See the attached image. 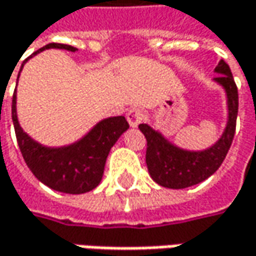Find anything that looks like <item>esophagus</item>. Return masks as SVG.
I'll return each instance as SVG.
<instances>
[{"mask_svg": "<svg viewBox=\"0 0 256 256\" xmlns=\"http://www.w3.org/2000/svg\"><path fill=\"white\" fill-rule=\"evenodd\" d=\"M126 118H128L130 128H138L142 123V120H144V112L139 108H132V110L128 111Z\"/></svg>", "mask_w": 256, "mask_h": 256, "instance_id": "34e87169", "label": "esophagus"}]
</instances>
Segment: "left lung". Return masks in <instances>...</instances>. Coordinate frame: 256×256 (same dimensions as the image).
<instances>
[{
  "mask_svg": "<svg viewBox=\"0 0 256 256\" xmlns=\"http://www.w3.org/2000/svg\"><path fill=\"white\" fill-rule=\"evenodd\" d=\"M218 76L214 78L222 86L227 96V124L221 138L204 151H188L176 146L160 132L148 124H139L146 138V166L152 180L162 188L184 189L195 186L212 176L222 164L236 132V118L239 110V95L228 64L220 60L214 70Z\"/></svg>",
  "mask_w": 256,
  "mask_h": 256,
  "instance_id": "1",
  "label": "left lung"
}]
</instances>
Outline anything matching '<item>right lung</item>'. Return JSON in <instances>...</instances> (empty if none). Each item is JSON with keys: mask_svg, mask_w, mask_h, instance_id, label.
<instances>
[{"mask_svg": "<svg viewBox=\"0 0 256 256\" xmlns=\"http://www.w3.org/2000/svg\"><path fill=\"white\" fill-rule=\"evenodd\" d=\"M50 48L67 50L72 52L78 51L72 45L52 42L36 51L34 56ZM12 117L18 148L30 172L48 188L72 195L86 194L101 183L110 150L128 128V120L123 116L108 117L96 123V126H94L80 140L67 146L50 148L38 144L20 128L16 94L12 96Z\"/></svg>", "mask_w": 256, "mask_h": 256, "instance_id": "add662e5", "label": "right lung"}]
</instances>
